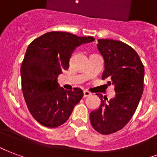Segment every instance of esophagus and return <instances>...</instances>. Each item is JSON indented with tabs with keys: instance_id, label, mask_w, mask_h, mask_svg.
Listing matches in <instances>:
<instances>
[{
	"instance_id": "esophagus-1",
	"label": "esophagus",
	"mask_w": 157,
	"mask_h": 157,
	"mask_svg": "<svg viewBox=\"0 0 157 157\" xmlns=\"http://www.w3.org/2000/svg\"><path fill=\"white\" fill-rule=\"evenodd\" d=\"M90 95H91V93H89L88 91H83V98L90 96Z\"/></svg>"
}]
</instances>
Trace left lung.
Masks as SVG:
<instances>
[{"label":"left lung","mask_w":157,"mask_h":157,"mask_svg":"<svg viewBox=\"0 0 157 157\" xmlns=\"http://www.w3.org/2000/svg\"><path fill=\"white\" fill-rule=\"evenodd\" d=\"M98 49L104 60L102 78L114 85L115 96L108 100L102 94L99 108L90 113L92 127L108 135L121 130L135 113L143 93L144 66L134 49L122 41L101 39Z\"/></svg>","instance_id":"obj_1"}]
</instances>
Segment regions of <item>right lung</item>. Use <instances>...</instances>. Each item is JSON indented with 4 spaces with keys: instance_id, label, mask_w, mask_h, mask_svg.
<instances>
[{
    "instance_id": "obj_1",
    "label": "right lung",
    "mask_w": 157,
    "mask_h": 157,
    "mask_svg": "<svg viewBox=\"0 0 157 157\" xmlns=\"http://www.w3.org/2000/svg\"><path fill=\"white\" fill-rule=\"evenodd\" d=\"M94 40L93 36L52 31L29 44L21 64V86L29 113L39 123L52 128L69 119L83 91L78 88L65 90L58 77L63 69H69L74 49Z\"/></svg>"
}]
</instances>
